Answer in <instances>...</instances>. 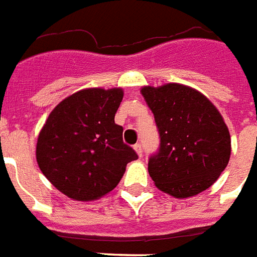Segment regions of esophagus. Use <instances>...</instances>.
<instances>
[{"label":"esophagus","mask_w":257,"mask_h":257,"mask_svg":"<svg viewBox=\"0 0 257 257\" xmlns=\"http://www.w3.org/2000/svg\"><path fill=\"white\" fill-rule=\"evenodd\" d=\"M134 149H136V152L137 153H138V156L140 157H142V145L141 144H136V145H134Z\"/></svg>","instance_id":"esophagus-1"}]
</instances>
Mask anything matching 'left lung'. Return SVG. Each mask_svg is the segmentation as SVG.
I'll use <instances>...</instances> for the list:
<instances>
[{"mask_svg": "<svg viewBox=\"0 0 257 257\" xmlns=\"http://www.w3.org/2000/svg\"><path fill=\"white\" fill-rule=\"evenodd\" d=\"M155 115L159 149L148 170L156 186L177 198L198 194L222 174L231 152L227 126L207 97L170 83L141 90Z\"/></svg>", "mask_w": 257, "mask_h": 257, "instance_id": "left-lung-1", "label": "left lung"}]
</instances>
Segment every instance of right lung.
<instances>
[{"label": "right lung", "mask_w": 257, "mask_h": 257, "mask_svg": "<svg viewBox=\"0 0 257 257\" xmlns=\"http://www.w3.org/2000/svg\"><path fill=\"white\" fill-rule=\"evenodd\" d=\"M121 98V89L80 90L52 110L39 133L37 162L65 196L79 201L104 196L138 159L115 123Z\"/></svg>", "instance_id": "obj_1"}]
</instances>
